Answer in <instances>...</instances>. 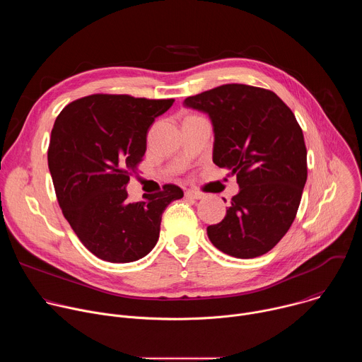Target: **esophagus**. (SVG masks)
Masks as SVG:
<instances>
[{
    "mask_svg": "<svg viewBox=\"0 0 362 362\" xmlns=\"http://www.w3.org/2000/svg\"><path fill=\"white\" fill-rule=\"evenodd\" d=\"M186 197H189V199H203L204 197V194L202 193V192H197V190H186Z\"/></svg>",
    "mask_w": 362,
    "mask_h": 362,
    "instance_id": "34e87169",
    "label": "esophagus"
}]
</instances>
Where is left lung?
Here are the masks:
<instances>
[{"label": "left lung", "instance_id": "obj_1", "mask_svg": "<svg viewBox=\"0 0 362 362\" xmlns=\"http://www.w3.org/2000/svg\"><path fill=\"white\" fill-rule=\"evenodd\" d=\"M183 105L209 116L214 163L239 185L223 221L206 229L211 242L239 259L269 252L291 228L308 176L292 110L274 91L246 84H223Z\"/></svg>", "mask_w": 362, "mask_h": 362}]
</instances>
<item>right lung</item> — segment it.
Masks as SVG:
<instances>
[{"mask_svg":"<svg viewBox=\"0 0 362 362\" xmlns=\"http://www.w3.org/2000/svg\"><path fill=\"white\" fill-rule=\"evenodd\" d=\"M173 101L91 94L56 119L48 169L57 200L81 243L103 261L127 264L146 256L158 243L168 204L183 197L176 185L140 202H130L126 190L144 156L148 127Z\"/></svg>","mask_w":362,"mask_h":362,"instance_id":"add662e5","label":"right lung"}]
</instances>
